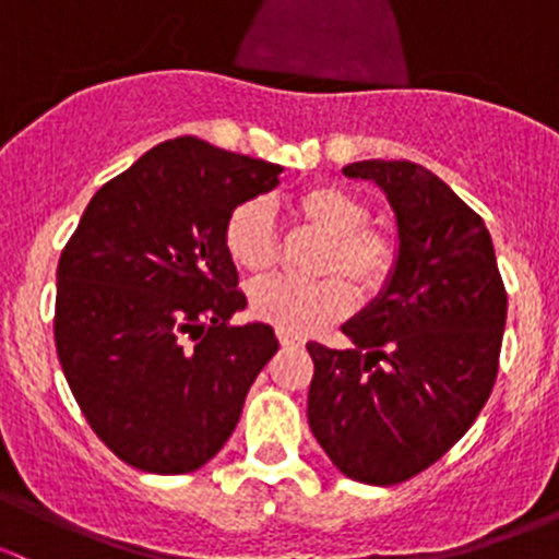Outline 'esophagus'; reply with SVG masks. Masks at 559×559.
<instances>
[{
  "instance_id": "1",
  "label": "esophagus",
  "mask_w": 559,
  "mask_h": 559,
  "mask_svg": "<svg viewBox=\"0 0 559 559\" xmlns=\"http://www.w3.org/2000/svg\"><path fill=\"white\" fill-rule=\"evenodd\" d=\"M278 341H281V346L284 348H297V346H302V337L300 335H289V332H281L278 330Z\"/></svg>"
}]
</instances>
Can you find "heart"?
Listing matches in <instances>:
<instances>
[{"mask_svg":"<svg viewBox=\"0 0 559 559\" xmlns=\"http://www.w3.org/2000/svg\"><path fill=\"white\" fill-rule=\"evenodd\" d=\"M289 211L302 227L326 238L319 262V273L326 278L311 284L286 278L262 281L251 292V311L275 330L308 335L352 311L349 280L362 297L384 289L397 270L400 238L386 224L368 222L370 205L365 197L335 183L308 186L292 197ZM224 248L235 267L248 275H267L275 267L278 229L267 202L246 200L233 207L224 222Z\"/></svg>","mask_w":559,"mask_h":559,"instance_id":"obj_1","label":"heart"}]
</instances>
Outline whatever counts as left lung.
I'll use <instances>...</instances> for the list:
<instances>
[{
  "label": "left lung",
  "instance_id": "8db88e82",
  "mask_svg": "<svg viewBox=\"0 0 559 559\" xmlns=\"http://www.w3.org/2000/svg\"><path fill=\"white\" fill-rule=\"evenodd\" d=\"M397 216L400 262L384 295L343 326L354 348L308 343V425L343 476L392 487L436 465L498 379L503 278L484 218L427 167L368 159Z\"/></svg>",
  "mask_w": 559,
  "mask_h": 559
}]
</instances>
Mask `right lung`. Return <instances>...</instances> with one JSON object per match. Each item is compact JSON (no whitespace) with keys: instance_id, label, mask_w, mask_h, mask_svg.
I'll use <instances>...</instances> for the list:
<instances>
[{"instance_id":"obj_1","label":"right lung","mask_w":559,"mask_h":559,"mask_svg":"<svg viewBox=\"0 0 559 559\" xmlns=\"http://www.w3.org/2000/svg\"><path fill=\"white\" fill-rule=\"evenodd\" d=\"M278 165L175 138L92 197L56 270L53 337L83 416L118 460L178 476L233 436L278 352L246 308L224 222Z\"/></svg>"}]
</instances>
